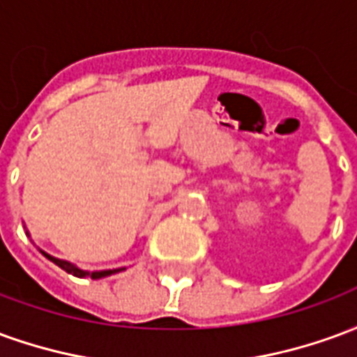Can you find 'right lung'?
<instances>
[{
	"instance_id": "right-lung-1",
	"label": "right lung",
	"mask_w": 357,
	"mask_h": 357,
	"mask_svg": "<svg viewBox=\"0 0 357 357\" xmlns=\"http://www.w3.org/2000/svg\"><path fill=\"white\" fill-rule=\"evenodd\" d=\"M26 235L30 237V233L26 231ZM40 252H42L47 260H51L53 264H57L59 268L65 269L66 273H70V275L74 277H80V279H84V277H91V279H102V277H109V275H114V273H118V271H124L126 268H116V269H101V271H88V269H82L78 268L76 264L68 262V260H61V258H55V256L47 255L45 250H42L40 248Z\"/></svg>"
}]
</instances>
